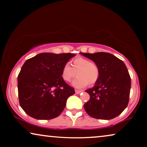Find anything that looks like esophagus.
I'll return each mask as SVG.
<instances>
[{"label":"esophagus","mask_w":147,"mask_h":147,"mask_svg":"<svg viewBox=\"0 0 147 147\" xmlns=\"http://www.w3.org/2000/svg\"><path fill=\"white\" fill-rule=\"evenodd\" d=\"M75 92H76V93L77 94H79L82 93V90H76Z\"/></svg>","instance_id":"esophagus-1"}]
</instances>
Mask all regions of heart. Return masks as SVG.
Wrapping results in <instances>:
<instances>
[{"instance_id":"obj_1","label":"heart","mask_w":147,"mask_h":147,"mask_svg":"<svg viewBox=\"0 0 147 147\" xmlns=\"http://www.w3.org/2000/svg\"><path fill=\"white\" fill-rule=\"evenodd\" d=\"M78 77L72 82L76 88H83L88 85H94L100 78V69L94 62L83 57H78L72 60L71 66L65 64L61 68V78L65 82H69L76 76Z\"/></svg>"}]
</instances>
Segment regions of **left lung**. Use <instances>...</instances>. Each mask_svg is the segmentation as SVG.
Listing matches in <instances>:
<instances>
[{"mask_svg": "<svg viewBox=\"0 0 147 147\" xmlns=\"http://www.w3.org/2000/svg\"><path fill=\"white\" fill-rule=\"evenodd\" d=\"M91 59L100 69V78L95 86L86 90L89 101L84 107L92 118L110 120L120 115L129 101L131 80L122 60L111 53H80Z\"/></svg>", "mask_w": 147, "mask_h": 147, "instance_id": "8db88e82", "label": "left lung"}]
</instances>
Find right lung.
<instances>
[{
  "mask_svg": "<svg viewBox=\"0 0 147 147\" xmlns=\"http://www.w3.org/2000/svg\"><path fill=\"white\" fill-rule=\"evenodd\" d=\"M76 55L41 53L30 58L18 76L19 103L28 115L38 120L57 117L75 90L61 78L63 66Z\"/></svg>",
  "mask_w": 147,
  "mask_h": 147,
  "instance_id": "right-lung-1",
  "label": "right lung"
}]
</instances>
